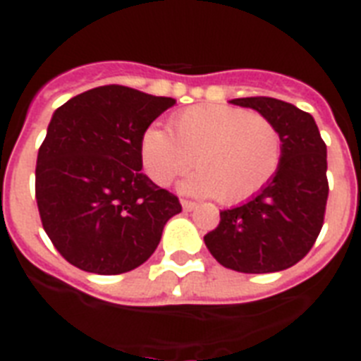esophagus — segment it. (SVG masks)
Wrapping results in <instances>:
<instances>
[{"instance_id": "obj_1", "label": "esophagus", "mask_w": 361, "mask_h": 361, "mask_svg": "<svg viewBox=\"0 0 361 361\" xmlns=\"http://www.w3.org/2000/svg\"><path fill=\"white\" fill-rule=\"evenodd\" d=\"M181 206H183V209H187V212H191V209L197 208V202H192V200H181Z\"/></svg>"}]
</instances>
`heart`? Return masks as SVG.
<instances>
[{
  "label": "heart",
  "instance_id": "obj_1",
  "mask_svg": "<svg viewBox=\"0 0 361 361\" xmlns=\"http://www.w3.org/2000/svg\"><path fill=\"white\" fill-rule=\"evenodd\" d=\"M142 164L157 185H170L192 169L183 189L223 204L255 197L275 176L283 157V136L260 112L226 104H197L170 118V133L144 130Z\"/></svg>",
  "mask_w": 361,
  "mask_h": 361
}]
</instances>
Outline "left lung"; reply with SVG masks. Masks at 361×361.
Returning <instances> with one entry per match:
<instances>
[{"instance_id":"obj_1","label":"left lung","mask_w":361,"mask_h":361,"mask_svg":"<svg viewBox=\"0 0 361 361\" xmlns=\"http://www.w3.org/2000/svg\"><path fill=\"white\" fill-rule=\"evenodd\" d=\"M274 121L283 157L262 191L238 208L223 209L217 228L204 236L221 266L241 274H271L300 262L324 225L328 202L326 144L313 116L271 97L232 99Z\"/></svg>"}]
</instances>
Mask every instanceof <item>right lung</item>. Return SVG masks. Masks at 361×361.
I'll return each mask as SVG.
<instances>
[{
    "label": "right lung",
    "mask_w": 361,
    "mask_h": 361,
    "mask_svg": "<svg viewBox=\"0 0 361 361\" xmlns=\"http://www.w3.org/2000/svg\"><path fill=\"white\" fill-rule=\"evenodd\" d=\"M176 99L99 86L54 112L39 147L35 198L44 232L76 268L118 275L157 249L176 195L142 172L144 130Z\"/></svg>",
    "instance_id": "obj_1"
}]
</instances>
